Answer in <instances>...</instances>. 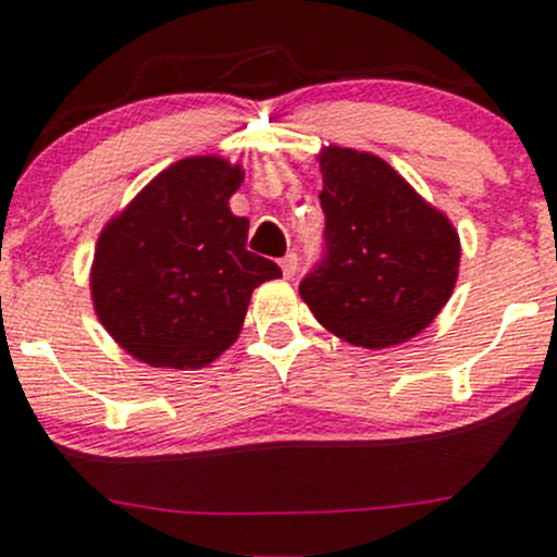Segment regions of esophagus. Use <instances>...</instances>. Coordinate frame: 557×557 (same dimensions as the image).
<instances>
[{
    "label": "esophagus",
    "mask_w": 557,
    "mask_h": 557,
    "mask_svg": "<svg viewBox=\"0 0 557 557\" xmlns=\"http://www.w3.org/2000/svg\"><path fill=\"white\" fill-rule=\"evenodd\" d=\"M280 267H283L285 277H288V280L296 277V272H298V256H296V253H288L283 261H280Z\"/></svg>",
    "instance_id": "1"
}]
</instances>
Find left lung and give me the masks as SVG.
Here are the masks:
<instances>
[{"mask_svg": "<svg viewBox=\"0 0 557 557\" xmlns=\"http://www.w3.org/2000/svg\"><path fill=\"white\" fill-rule=\"evenodd\" d=\"M320 171L325 256L298 293L317 322L348 344H405L449 301L460 237L372 152L330 145Z\"/></svg>", "mask_w": 557, "mask_h": 557, "instance_id": "1", "label": "left lung"}]
</instances>
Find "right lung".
Masks as SVG:
<instances>
[{"label": "right lung", "instance_id": "right-lung-1", "mask_svg": "<svg viewBox=\"0 0 557 557\" xmlns=\"http://www.w3.org/2000/svg\"><path fill=\"white\" fill-rule=\"evenodd\" d=\"M243 169L216 156L176 161L100 232L91 301L124 351L152 368H206L235 344L250 293L283 277L250 253L230 211Z\"/></svg>", "mask_w": 557, "mask_h": 557}]
</instances>
